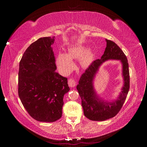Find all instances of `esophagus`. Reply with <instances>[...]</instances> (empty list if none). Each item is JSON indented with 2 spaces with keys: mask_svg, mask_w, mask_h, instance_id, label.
Returning <instances> with one entry per match:
<instances>
[{
  "mask_svg": "<svg viewBox=\"0 0 147 147\" xmlns=\"http://www.w3.org/2000/svg\"><path fill=\"white\" fill-rule=\"evenodd\" d=\"M68 84H69V87H71V88H74V87L76 85V80L74 79V78H70L68 80Z\"/></svg>",
  "mask_w": 147,
  "mask_h": 147,
  "instance_id": "obj_1",
  "label": "esophagus"
}]
</instances>
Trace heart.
I'll return each instance as SVG.
<instances>
[{"label":"heart","instance_id":"1","mask_svg":"<svg viewBox=\"0 0 147 147\" xmlns=\"http://www.w3.org/2000/svg\"><path fill=\"white\" fill-rule=\"evenodd\" d=\"M80 58V63L83 67H88L91 63L93 54L90 51H87L85 47L76 45L69 49L67 53H59L56 58V63L61 73H66L73 67L72 59Z\"/></svg>","mask_w":147,"mask_h":147}]
</instances>
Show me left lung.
I'll return each instance as SVG.
<instances>
[{
  "instance_id": "1",
  "label": "left lung",
  "mask_w": 147,
  "mask_h": 147,
  "mask_svg": "<svg viewBox=\"0 0 147 147\" xmlns=\"http://www.w3.org/2000/svg\"><path fill=\"white\" fill-rule=\"evenodd\" d=\"M106 47L100 59L91 63L80 77L76 89L82 99L84 113L91 121H103L112 118L121 110L130 89V73L128 59L123 51L115 43L106 39ZM108 59L120 60L123 65L124 85L118 99L112 102L105 101L99 98L94 91L93 80L100 66Z\"/></svg>"
}]
</instances>
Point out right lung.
<instances>
[{
  "mask_svg": "<svg viewBox=\"0 0 147 147\" xmlns=\"http://www.w3.org/2000/svg\"><path fill=\"white\" fill-rule=\"evenodd\" d=\"M54 37H45L32 43L19 62L18 93L32 118L52 123L61 117L63 96L69 91L67 78L56 72L51 45Z\"/></svg>",
  "mask_w": 147,
  "mask_h": 147,
  "instance_id": "right-lung-1",
  "label": "right lung"
}]
</instances>
